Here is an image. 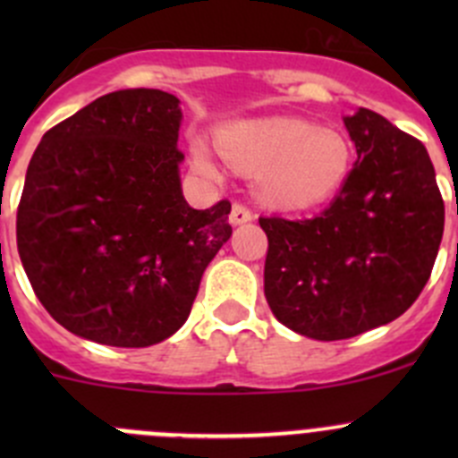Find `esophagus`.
I'll return each instance as SVG.
<instances>
[{"mask_svg": "<svg viewBox=\"0 0 458 458\" xmlns=\"http://www.w3.org/2000/svg\"><path fill=\"white\" fill-rule=\"evenodd\" d=\"M252 221V212L248 210L243 203H233V210H230V224L233 225H242Z\"/></svg>", "mask_w": 458, "mask_h": 458, "instance_id": "obj_1", "label": "esophagus"}]
</instances>
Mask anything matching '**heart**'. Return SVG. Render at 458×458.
Segmentation results:
<instances>
[{
    "mask_svg": "<svg viewBox=\"0 0 458 458\" xmlns=\"http://www.w3.org/2000/svg\"><path fill=\"white\" fill-rule=\"evenodd\" d=\"M215 146L233 168L255 173L259 199L281 210H303L335 197L352 164L350 143L339 131L297 117L224 123ZM191 164L203 177L221 174L215 152L201 137L191 140Z\"/></svg>",
    "mask_w": 458,
    "mask_h": 458,
    "instance_id": "obj_1",
    "label": "heart"
}]
</instances>
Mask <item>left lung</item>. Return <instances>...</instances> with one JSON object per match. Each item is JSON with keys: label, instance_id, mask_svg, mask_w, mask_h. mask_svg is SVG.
<instances>
[{"label": "left lung", "instance_id": "obj_1", "mask_svg": "<svg viewBox=\"0 0 458 458\" xmlns=\"http://www.w3.org/2000/svg\"><path fill=\"white\" fill-rule=\"evenodd\" d=\"M357 161L318 216H261L263 293L285 327L339 341L403 315L443 237L437 174L421 141L368 108L344 117Z\"/></svg>", "mask_w": 458, "mask_h": 458}]
</instances>
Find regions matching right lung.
Instances as JSON below:
<instances>
[{
    "mask_svg": "<svg viewBox=\"0 0 458 458\" xmlns=\"http://www.w3.org/2000/svg\"><path fill=\"white\" fill-rule=\"evenodd\" d=\"M179 99L108 92L41 137L17 208V250L41 306L72 335L146 348L186 323L233 234L230 201L188 206Z\"/></svg>",
    "mask_w": 458,
    "mask_h": 458,
    "instance_id": "right-lung-1",
    "label": "right lung"
}]
</instances>
